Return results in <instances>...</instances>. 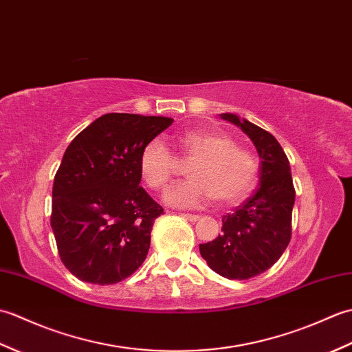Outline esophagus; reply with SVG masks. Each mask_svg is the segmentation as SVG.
Segmentation results:
<instances>
[{
	"label": "esophagus",
	"instance_id": "34e87169",
	"mask_svg": "<svg viewBox=\"0 0 352 352\" xmlns=\"http://www.w3.org/2000/svg\"><path fill=\"white\" fill-rule=\"evenodd\" d=\"M182 216H183L184 219H188V221H190V222H195V221L199 219L198 214H192V213H182Z\"/></svg>",
	"mask_w": 352,
	"mask_h": 352
}]
</instances>
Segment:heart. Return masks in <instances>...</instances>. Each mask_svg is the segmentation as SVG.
Listing matches in <instances>:
<instances>
[{"instance_id":"heart-1","label":"heart","mask_w":352,"mask_h":352,"mask_svg":"<svg viewBox=\"0 0 352 352\" xmlns=\"http://www.w3.org/2000/svg\"><path fill=\"white\" fill-rule=\"evenodd\" d=\"M177 159L189 163V178L166 193L178 207H203L208 203L234 206L250 195L258 180V160L250 149L239 146L227 133L189 129L170 139ZM160 140H149L139 155V170L153 190H164L178 172V162Z\"/></svg>"}]
</instances>
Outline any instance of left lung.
<instances>
[{
  "label": "left lung",
  "instance_id": "1",
  "mask_svg": "<svg viewBox=\"0 0 352 352\" xmlns=\"http://www.w3.org/2000/svg\"><path fill=\"white\" fill-rule=\"evenodd\" d=\"M223 119L241 126L261 159L260 188L233 213L222 218V234L199 245V252L216 274L230 280H250L272 267L292 237L295 188L290 164L271 133L231 113Z\"/></svg>",
  "mask_w": 352,
  "mask_h": 352
}]
</instances>
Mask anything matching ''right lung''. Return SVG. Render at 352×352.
<instances>
[{"label": "right lung", "mask_w": 352, "mask_h": 352, "mask_svg": "<svg viewBox=\"0 0 352 352\" xmlns=\"http://www.w3.org/2000/svg\"><path fill=\"white\" fill-rule=\"evenodd\" d=\"M174 119L107 113L78 133L52 186L51 227L78 280L116 284L144 263L163 207L139 183V155Z\"/></svg>", "instance_id": "1"}]
</instances>
